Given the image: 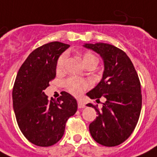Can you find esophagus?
I'll use <instances>...</instances> for the list:
<instances>
[{
	"label": "esophagus",
	"mask_w": 157,
	"mask_h": 157,
	"mask_svg": "<svg viewBox=\"0 0 157 157\" xmlns=\"http://www.w3.org/2000/svg\"><path fill=\"white\" fill-rule=\"evenodd\" d=\"M77 105H78L79 108H84V107H86L85 103H84L83 102H82V101H81V100L77 101Z\"/></svg>",
	"instance_id": "esophagus-1"
}]
</instances>
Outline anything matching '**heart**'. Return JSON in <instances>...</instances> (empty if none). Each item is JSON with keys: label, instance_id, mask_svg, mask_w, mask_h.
<instances>
[{"label": "heart", "instance_id": "b5f03b06", "mask_svg": "<svg viewBox=\"0 0 157 157\" xmlns=\"http://www.w3.org/2000/svg\"><path fill=\"white\" fill-rule=\"evenodd\" d=\"M81 58L83 60V63L86 66H88L89 64L95 63H98V59L93 53L90 50H85L81 53ZM67 59L66 53H63L59 55L56 62V70L58 71H61L63 70L65 61ZM65 87L69 93L71 94L74 96H80L85 92V91L90 87V82L86 79L79 78L76 76H71L65 81L64 82Z\"/></svg>", "mask_w": 157, "mask_h": 157}]
</instances>
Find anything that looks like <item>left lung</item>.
<instances>
[{
  "label": "left lung",
  "instance_id": "obj_1",
  "mask_svg": "<svg viewBox=\"0 0 157 157\" xmlns=\"http://www.w3.org/2000/svg\"><path fill=\"white\" fill-rule=\"evenodd\" d=\"M103 58V78L87 96L92 99L106 98L102 109L94 107L98 117L89 126L91 136L101 145L115 147L129 138L136 127L142 108L141 84L134 64L127 54L114 45L86 44Z\"/></svg>",
  "mask_w": 157,
  "mask_h": 157
}]
</instances>
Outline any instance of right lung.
<instances>
[{
  "label": "right lung",
  "instance_id": "right-lung-1",
  "mask_svg": "<svg viewBox=\"0 0 157 157\" xmlns=\"http://www.w3.org/2000/svg\"><path fill=\"white\" fill-rule=\"evenodd\" d=\"M70 45L48 43L31 53L18 70L13 87V107L18 125L25 138L40 147L61 139L66 122L77 110L75 98L65 91L57 100H48L44 90L56 76V62Z\"/></svg>",
  "mask_w": 157,
  "mask_h": 157
}]
</instances>
